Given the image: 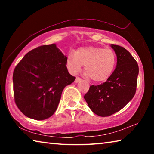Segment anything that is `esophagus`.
Listing matches in <instances>:
<instances>
[{"mask_svg": "<svg viewBox=\"0 0 154 154\" xmlns=\"http://www.w3.org/2000/svg\"><path fill=\"white\" fill-rule=\"evenodd\" d=\"M82 79H81V78L77 77L76 79H75V83H78V82H79L80 81H82Z\"/></svg>", "mask_w": 154, "mask_h": 154, "instance_id": "1", "label": "esophagus"}]
</instances>
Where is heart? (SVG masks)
I'll use <instances>...</instances> for the list:
<instances>
[{
    "label": "heart",
    "instance_id": "obj_1",
    "mask_svg": "<svg viewBox=\"0 0 154 154\" xmlns=\"http://www.w3.org/2000/svg\"><path fill=\"white\" fill-rule=\"evenodd\" d=\"M116 64V54L111 49L92 46L79 48L75 54H70L66 59V66L71 73H77L83 65L86 76L96 82L107 79Z\"/></svg>",
    "mask_w": 154,
    "mask_h": 154
}]
</instances>
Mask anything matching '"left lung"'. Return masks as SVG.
Instances as JSON below:
<instances>
[{
	"label": "left lung",
	"instance_id": "left-lung-1",
	"mask_svg": "<svg viewBox=\"0 0 154 154\" xmlns=\"http://www.w3.org/2000/svg\"><path fill=\"white\" fill-rule=\"evenodd\" d=\"M116 51V69L106 82L90 85L84 98L95 114L107 117L117 113L128 103L136 93L139 66L123 47L112 44Z\"/></svg>",
	"mask_w": 154,
	"mask_h": 154
}]
</instances>
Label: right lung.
Returning <instances> with one entry per match:
<instances>
[{
	"mask_svg": "<svg viewBox=\"0 0 154 154\" xmlns=\"http://www.w3.org/2000/svg\"><path fill=\"white\" fill-rule=\"evenodd\" d=\"M66 59L51 44L28 52L15 66V103L28 118L43 120L55 113L64 88L75 79L68 72Z\"/></svg>",
	"mask_w": 154,
	"mask_h": 154,
	"instance_id": "right-lung-1",
	"label": "right lung"
}]
</instances>
